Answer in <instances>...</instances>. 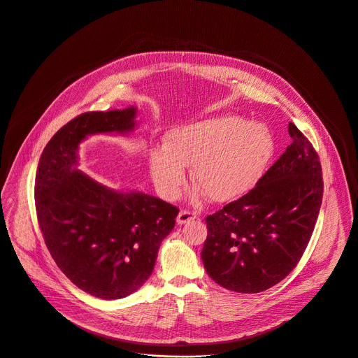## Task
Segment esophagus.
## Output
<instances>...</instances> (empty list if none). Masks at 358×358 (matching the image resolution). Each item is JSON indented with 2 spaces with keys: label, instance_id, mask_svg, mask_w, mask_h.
<instances>
[{
  "label": "esophagus",
  "instance_id": "34e87169",
  "mask_svg": "<svg viewBox=\"0 0 358 358\" xmlns=\"http://www.w3.org/2000/svg\"><path fill=\"white\" fill-rule=\"evenodd\" d=\"M197 214L196 213H189V211H180L178 215H177V224L182 225V224H187L192 220H196Z\"/></svg>",
  "mask_w": 358,
  "mask_h": 358
}]
</instances>
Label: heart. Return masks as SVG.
<instances>
[{
  "label": "heart",
  "mask_w": 358,
  "mask_h": 358,
  "mask_svg": "<svg viewBox=\"0 0 358 358\" xmlns=\"http://www.w3.org/2000/svg\"><path fill=\"white\" fill-rule=\"evenodd\" d=\"M275 141L264 124L215 115L171 129L166 145L148 154L151 178L167 200H176L192 167L196 181L214 203L233 201L252 189L268 170Z\"/></svg>",
  "instance_id": "1"
}]
</instances>
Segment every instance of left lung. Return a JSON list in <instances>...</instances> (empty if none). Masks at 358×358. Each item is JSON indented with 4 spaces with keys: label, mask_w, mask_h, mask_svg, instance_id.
Returning <instances> with one entry per match:
<instances>
[{
    "label": "left lung",
    "mask_w": 358,
    "mask_h": 358,
    "mask_svg": "<svg viewBox=\"0 0 358 358\" xmlns=\"http://www.w3.org/2000/svg\"><path fill=\"white\" fill-rule=\"evenodd\" d=\"M291 144L248 194L208 215L201 258L221 287L254 294L297 266L322 200L318 155L289 122Z\"/></svg>",
    "instance_id": "left-lung-1"
}]
</instances>
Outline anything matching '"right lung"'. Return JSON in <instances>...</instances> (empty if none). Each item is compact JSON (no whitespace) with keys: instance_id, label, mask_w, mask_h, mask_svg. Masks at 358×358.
Here are the masks:
<instances>
[{"instance_id":"add662e5","label":"right lung","mask_w":358,"mask_h":358,"mask_svg":"<svg viewBox=\"0 0 358 358\" xmlns=\"http://www.w3.org/2000/svg\"><path fill=\"white\" fill-rule=\"evenodd\" d=\"M137 107L94 111L59 128L36 176V208L47 248L78 288L103 300L124 299L151 275L178 208L137 189H113L78 169L80 144L95 134L128 136Z\"/></svg>"}]
</instances>
